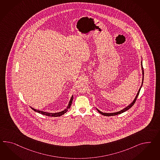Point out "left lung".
Masks as SVG:
<instances>
[{
    "mask_svg": "<svg viewBox=\"0 0 160 160\" xmlns=\"http://www.w3.org/2000/svg\"><path fill=\"white\" fill-rule=\"evenodd\" d=\"M142 73H143V79H142V85H141V87L139 89V91H138V93L136 94V96L135 97V98L134 99V100L133 101V102H132L131 104L129 105V106H128L127 107H126V108H125L124 109H123L122 110H121L120 111H119V112H114V113H105V112H101L100 111L98 110V109H97V110L98 111V112L99 113H100L101 114H102V115H104V116H113V115H118L120 114H121V113H122L123 112H125V111H127L128 110H129L130 108H131L133 106V104L135 103L136 100V99L138 98V95L139 94L140 90L141 89V88H142V85H143V79H144V71H143V65H142Z\"/></svg>",
    "mask_w": 160,
    "mask_h": 160,
    "instance_id": "8db88e82",
    "label": "left lung"
}]
</instances>
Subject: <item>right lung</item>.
I'll return each instance as SVG.
<instances>
[{"instance_id":"right-lung-1","label":"right lung","mask_w":160,"mask_h":160,"mask_svg":"<svg viewBox=\"0 0 160 160\" xmlns=\"http://www.w3.org/2000/svg\"><path fill=\"white\" fill-rule=\"evenodd\" d=\"M73 98H73V96H72L71 98L70 99L69 104H68V106H67V108L66 109H65L64 110L62 111L59 112H56V113H50V112H44V111H42L38 110L33 108L32 107H31V108L33 110L36 111L37 112L40 113V114H41L45 115H46V116H49V117H60V116H61L62 115L64 114L66 112L68 111V109L70 108V107L71 106Z\"/></svg>"}]
</instances>
